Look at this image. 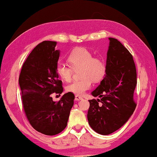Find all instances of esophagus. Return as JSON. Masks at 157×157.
Listing matches in <instances>:
<instances>
[{
    "instance_id": "34e87169",
    "label": "esophagus",
    "mask_w": 157,
    "mask_h": 157,
    "mask_svg": "<svg viewBox=\"0 0 157 157\" xmlns=\"http://www.w3.org/2000/svg\"><path fill=\"white\" fill-rule=\"evenodd\" d=\"M82 99H83V98L82 97H81V96H79V95H76L75 96V100H82Z\"/></svg>"
}]
</instances>
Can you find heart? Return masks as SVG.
<instances>
[{
	"mask_svg": "<svg viewBox=\"0 0 157 157\" xmlns=\"http://www.w3.org/2000/svg\"><path fill=\"white\" fill-rule=\"evenodd\" d=\"M67 61L69 65L59 63L56 67V73L62 80L71 81L74 70L79 69L81 79L72 81L66 87L67 91L82 95L92 86L93 81L102 80L106 73V64L104 60L93 57V52L86 48H76L68 55Z\"/></svg>",
	"mask_w": 157,
	"mask_h": 157,
	"instance_id": "b5f03b06",
	"label": "heart"
}]
</instances>
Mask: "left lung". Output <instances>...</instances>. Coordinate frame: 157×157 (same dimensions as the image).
<instances>
[{
  "label": "left lung",
  "mask_w": 157,
  "mask_h": 157,
  "mask_svg": "<svg viewBox=\"0 0 157 157\" xmlns=\"http://www.w3.org/2000/svg\"><path fill=\"white\" fill-rule=\"evenodd\" d=\"M110 40L105 78L89 100L88 124L99 134L109 135L119 129L136 107L133 99L137 84L134 60L126 48L116 38Z\"/></svg>",
  "instance_id": "1"
}]
</instances>
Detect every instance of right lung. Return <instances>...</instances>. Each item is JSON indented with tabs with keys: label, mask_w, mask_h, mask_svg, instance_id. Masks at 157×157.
<instances>
[{
	"label": "right lung",
	"mask_w": 157,
	"mask_h": 157,
	"mask_svg": "<svg viewBox=\"0 0 157 157\" xmlns=\"http://www.w3.org/2000/svg\"><path fill=\"white\" fill-rule=\"evenodd\" d=\"M57 43L45 40L36 45L23 64L19 78L23 109L33 128L46 136H55L66 128L74 94L67 93L57 102L51 94H61L62 82L56 67L59 50Z\"/></svg>",
	"instance_id": "add662e5"
}]
</instances>
